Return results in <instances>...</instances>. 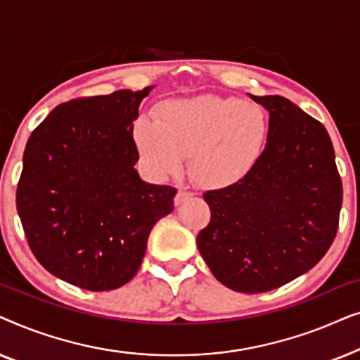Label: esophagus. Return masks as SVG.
I'll list each match as a JSON object with an SVG mask.
<instances>
[{
    "mask_svg": "<svg viewBox=\"0 0 360 360\" xmlns=\"http://www.w3.org/2000/svg\"><path fill=\"white\" fill-rule=\"evenodd\" d=\"M191 196H193V193H191V191H188V190H179V191H176L174 201H175V205H180V203H184L185 200L191 198Z\"/></svg>",
    "mask_w": 360,
    "mask_h": 360,
    "instance_id": "34e87169",
    "label": "esophagus"
}]
</instances>
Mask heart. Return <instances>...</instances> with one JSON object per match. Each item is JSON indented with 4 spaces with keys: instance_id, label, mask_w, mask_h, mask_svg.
I'll use <instances>...</instances> for the list:
<instances>
[{
    "instance_id": "b5f03b06",
    "label": "heart",
    "mask_w": 360,
    "mask_h": 360,
    "mask_svg": "<svg viewBox=\"0 0 360 360\" xmlns=\"http://www.w3.org/2000/svg\"><path fill=\"white\" fill-rule=\"evenodd\" d=\"M269 120L259 105L213 95L167 100L154 121L139 117L132 139L146 169L165 179L190 157L191 176L205 188L243 181L262 159Z\"/></svg>"
}]
</instances>
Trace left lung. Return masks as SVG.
Listing matches in <instances>:
<instances>
[{"instance_id":"obj_1","label":"left lung","mask_w":360,"mask_h":360,"mask_svg":"<svg viewBox=\"0 0 360 360\" xmlns=\"http://www.w3.org/2000/svg\"><path fill=\"white\" fill-rule=\"evenodd\" d=\"M250 98L269 111L257 167L203 193L211 219L196 245L211 272L240 293H262L313 269L339 226L342 181L321 122L278 95Z\"/></svg>"}]
</instances>
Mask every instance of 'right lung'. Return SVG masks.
<instances>
[{
	"instance_id": "1",
	"label": "right lung",
	"mask_w": 360,
	"mask_h": 360,
	"mask_svg": "<svg viewBox=\"0 0 360 360\" xmlns=\"http://www.w3.org/2000/svg\"><path fill=\"white\" fill-rule=\"evenodd\" d=\"M152 88L62 103L27 139L16 191L24 234L42 267L75 287L126 285L150 229L174 211V186L134 169L132 121Z\"/></svg>"
}]
</instances>
